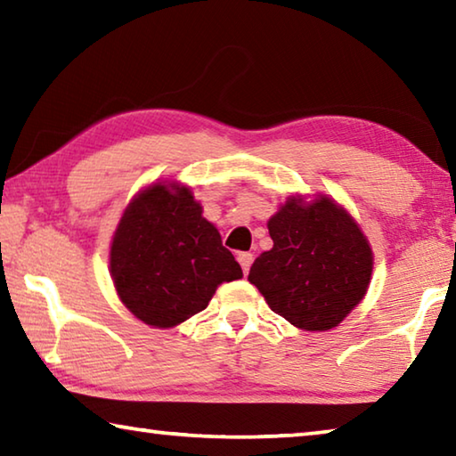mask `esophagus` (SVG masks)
<instances>
[{
	"label": "esophagus",
	"mask_w": 456,
	"mask_h": 456,
	"mask_svg": "<svg viewBox=\"0 0 456 456\" xmlns=\"http://www.w3.org/2000/svg\"><path fill=\"white\" fill-rule=\"evenodd\" d=\"M237 261H239V265H241V269H243V273H249V267H251V264H253V256L249 251H239L237 253Z\"/></svg>",
	"instance_id": "obj_1"
}]
</instances>
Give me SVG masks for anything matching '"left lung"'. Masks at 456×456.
Instances as JSON below:
<instances>
[{
    "mask_svg": "<svg viewBox=\"0 0 456 456\" xmlns=\"http://www.w3.org/2000/svg\"><path fill=\"white\" fill-rule=\"evenodd\" d=\"M267 229L273 247L253 261L249 281L296 328H336L364 297L372 275L364 233L328 197L310 205L289 199Z\"/></svg>",
    "mask_w": 456,
    "mask_h": 456,
    "instance_id": "left-lung-1",
    "label": "left lung"
}]
</instances>
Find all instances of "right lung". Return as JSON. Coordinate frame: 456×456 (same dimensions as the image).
Listing matches in <instances>:
<instances>
[{
    "label": "right lung",
    "mask_w": 456,
    "mask_h": 456,
    "mask_svg": "<svg viewBox=\"0 0 456 456\" xmlns=\"http://www.w3.org/2000/svg\"><path fill=\"white\" fill-rule=\"evenodd\" d=\"M187 187L152 184L122 215L110 249L118 296L138 320L173 328L203 312L217 285L243 277Z\"/></svg>",
    "instance_id": "right-lung-1"
}]
</instances>
